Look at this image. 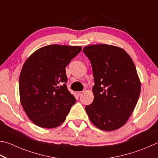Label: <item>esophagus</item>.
<instances>
[{"label":"esophagus","mask_w":158,"mask_h":158,"mask_svg":"<svg viewBox=\"0 0 158 158\" xmlns=\"http://www.w3.org/2000/svg\"><path fill=\"white\" fill-rule=\"evenodd\" d=\"M83 93H84L83 91H82V92H77V94L78 95V96H81Z\"/></svg>","instance_id":"34e87169"}]
</instances>
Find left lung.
<instances>
[{"mask_svg": "<svg viewBox=\"0 0 158 158\" xmlns=\"http://www.w3.org/2000/svg\"><path fill=\"white\" fill-rule=\"evenodd\" d=\"M92 66L94 96L85 107L92 123L105 131L125 124L139 97L141 82L133 61L120 47L97 44L84 47Z\"/></svg>", "mask_w": 158, "mask_h": 158, "instance_id": "1", "label": "left lung"}]
</instances>
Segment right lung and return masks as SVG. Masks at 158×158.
<instances>
[{
  "instance_id": "obj_1",
  "label": "right lung",
  "mask_w": 158,
  "mask_h": 158,
  "mask_svg": "<svg viewBox=\"0 0 158 158\" xmlns=\"http://www.w3.org/2000/svg\"><path fill=\"white\" fill-rule=\"evenodd\" d=\"M81 46L53 44L39 48L27 58L19 76V94L28 118L44 128L65 121L76 98L66 87L65 68Z\"/></svg>"
}]
</instances>
